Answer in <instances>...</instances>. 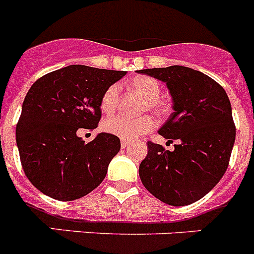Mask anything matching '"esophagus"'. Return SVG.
I'll use <instances>...</instances> for the list:
<instances>
[{"label": "esophagus", "instance_id": "esophagus-1", "mask_svg": "<svg viewBox=\"0 0 254 254\" xmlns=\"http://www.w3.org/2000/svg\"><path fill=\"white\" fill-rule=\"evenodd\" d=\"M121 146H122V149H127V147L129 146V142L128 141H122V142H121Z\"/></svg>", "mask_w": 254, "mask_h": 254}]
</instances>
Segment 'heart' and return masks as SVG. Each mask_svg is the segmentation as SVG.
Instances as JSON below:
<instances>
[{"label":"heart","instance_id":"b5f03b06","mask_svg":"<svg viewBox=\"0 0 254 254\" xmlns=\"http://www.w3.org/2000/svg\"><path fill=\"white\" fill-rule=\"evenodd\" d=\"M129 86L136 93L145 98L142 104V112H152L156 116H164L169 111V103L161 99V87L158 80L150 76H137L129 81ZM120 102V87L118 85H111L103 94L100 99V108L103 113L112 114L118 107ZM156 122L154 117L145 114L138 118H127L125 116H116L108 118L103 123V128L107 133L113 134L123 141H133L143 134L149 133L155 128Z\"/></svg>","mask_w":254,"mask_h":254}]
</instances>
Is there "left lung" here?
Returning <instances> with one entry per match:
<instances>
[{
	"label": "left lung",
	"instance_id": "obj_1",
	"mask_svg": "<svg viewBox=\"0 0 254 254\" xmlns=\"http://www.w3.org/2000/svg\"><path fill=\"white\" fill-rule=\"evenodd\" d=\"M167 82L174 112L159 134L174 150L149 141L140 164L142 185L172 206L193 203L207 194L228 169L235 141L232 105L224 87L205 73L183 66L140 69Z\"/></svg>",
	"mask_w": 254,
	"mask_h": 254
}]
</instances>
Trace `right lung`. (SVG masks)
I'll return each instance as SVG.
<instances>
[{
  "instance_id": "right-lung-1",
  "label": "right lung",
  "mask_w": 254,
  "mask_h": 254,
  "mask_svg": "<svg viewBox=\"0 0 254 254\" xmlns=\"http://www.w3.org/2000/svg\"><path fill=\"white\" fill-rule=\"evenodd\" d=\"M125 75L126 71L71 64L31 85L17 121L16 143L22 170L40 192L72 201L102 183L120 151V138L99 133L85 142L76 133L98 127L103 94Z\"/></svg>"
}]
</instances>
